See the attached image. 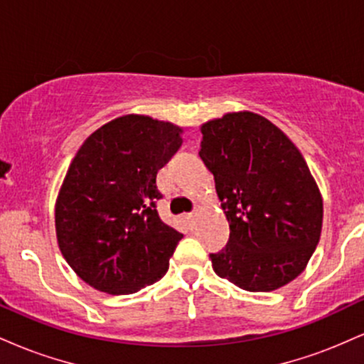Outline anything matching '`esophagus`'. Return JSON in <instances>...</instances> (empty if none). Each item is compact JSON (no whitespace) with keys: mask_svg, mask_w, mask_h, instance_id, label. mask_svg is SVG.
Instances as JSON below:
<instances>
[{"mask_svg":"<svg viewBox=\"0 0 364 364\" xmlns=\"http://www.w3.org/2000/svg\"><path fill=\"white\" fill-rule=\"evenodd\" d=\"M196 217H198V214H196V212H190V214L185 215V219H186L188 224H195L196 223Z\"/></svg>","mask_w":364,"mask_h":364,"instance_id":"obj_1","label":"esophagus"}]
</instances>
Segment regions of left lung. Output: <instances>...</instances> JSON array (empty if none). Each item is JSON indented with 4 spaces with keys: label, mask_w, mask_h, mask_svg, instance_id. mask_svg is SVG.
Segmentation results:
<instances>
[{
    "label": "left lung",
    "mask_w": 364,
    "mask_h": 364,
    "mask_svg": "<svg viewBox=\"0 0 364 364\" xmlns=\"http://www.w3.org/2000/svg\"><path fill=\"white\" fill-rule=\"evenodd\" d=\"M200 157L214 174L229 241L210 253L219 277L269 292L298 277L318 245L323 202L296 145L260 114L202 124Z\"/></svg>",
    "instance_id": "left-lung-1"
}]
</instances>
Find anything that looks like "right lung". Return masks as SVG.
Masks as SVG:
<instances>
[{
    "label": "right lung",
    "mask_w": 364,
    "mask_h": 364,
    "mask_svg": "<svg viewBox=\"0 0 364 364\" xmlns=\"http://www.w3.org/2000/svg\"><path fill=\"white\" fill-rule=\"evenodd\" d=\"M183 129L150 116L109 121L83 141L56 200L58 245L82 281L133 294L164 277L183 235L157 214L159 169Z\"/></svg>",
    "instance_id": "obj_1"
}]
</instances>
